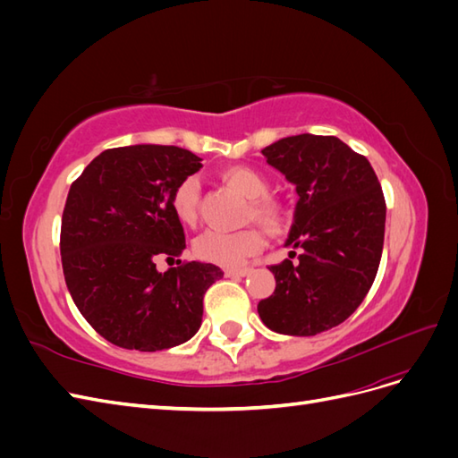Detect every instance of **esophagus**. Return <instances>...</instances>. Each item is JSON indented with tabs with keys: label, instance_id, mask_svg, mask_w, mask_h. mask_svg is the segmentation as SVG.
Masks as SVG:
<instances>
[{
	"label": "esophagus",
	"instance_id": "esophagus-1",
	"mask_svg": "<svg viewBox=\"0 0 458 458\" xmlns=\"http://www.w3.org/2000/svg\"><path fill=\"white\" fill-rule=\"evenodd\" d=\"M250 273H252L250 267H227L225 269V276H246Z\"/></svg>",
	"mask_w": 458,
	"mask_h": 458
}]
</instances>
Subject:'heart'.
Segmentation results:
<instances>
[{
    "instance_id": "heart-1",
    "label": "heart",
    "mask_w": 458,
    "mask_h": 458,
    "mask_svg": "<svg viewBox=\"0 0 458 458\" xmlns=\"http://www.w3.org/2000/svg\"><path fill=\"white\" fill-rule=\"evenodd\" d=\"M219 177L221 182L241 192L242 197H246V219L258 221V224L269 233H279L284 229L288 219L286 206L279 199L269 195V182L261 172L250 168V165L234 164L219 170ZM199 202L200 191L195 177L182 179V182L174 187L170 195V206L174 210V216L182 221L183 225H195V221L199 217ZM192 248H195L197 258L208 263H216V266L221 267H234L241 266L246 258H250L261 250L263 237L259 229L254 225H248L237 231L208 229L199 234Z\"/></svg>"
}]
</instances>
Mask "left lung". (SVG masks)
<instances>
[{
	"label": "left lung",
	"mask_w": 458,
	"mask_h": 458,
	"mask_svg": "<svg viewBox=\"0 0 458 458\" xmlns=\"http://www.w3.org/2000/svg\"><path fill=\"white\" fill-rule=\"evenodd\" d=\"M261 152L296 185L286 246L301 254L296 266L293 259L269 266L275 293L258 303V313L279 335L315 336L344 323L374 283L384 246V192L370 162L335 135L284 137Z\"/></svg>",
	"instance_id": "1"
}]
</instances>
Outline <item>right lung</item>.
<instances>
[{
	"instance_id": "right-lung-1",
	"label": "right lung",
	"mask_w": 458,
	"mask_h": 458,
	"mask_svg": "<svg viewBox=\"0 0 458 458\" xmlns=\"http://www.w3.org/2000/svg\"><path fill=\"white\" fill-rule=\"evenodd\" d=\"M168 145L106 148L68 191L61 224L63 273L76 308L118 348L158 352L187 342L202 323L206 290L224 276L214 263L182 256L185 234L170 195L202 168Z\"/></svg>"
}]
</instances>
